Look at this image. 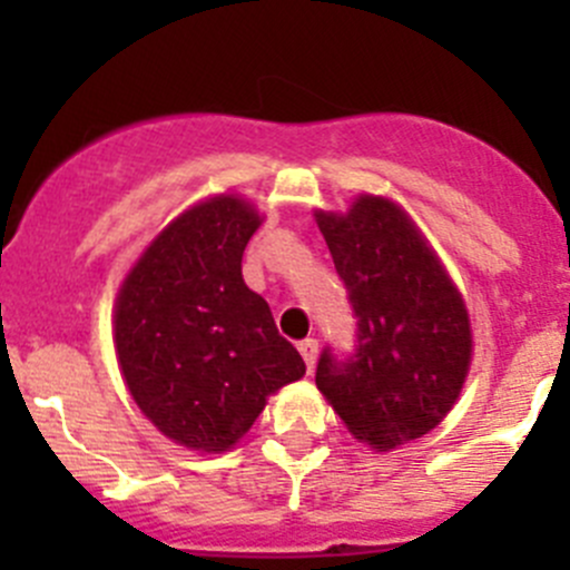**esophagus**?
Returning <instances> with one entry per match:
<instances>
[{
	"label": "esophagus",
	"mask_w": 570,
	"mask_h": 570,
	"mask_svg": "<svg viewBox=\"0 0 570 570\" xmlns=\"http://www.w3.org/2000/svg\"><path fill=\"white\" fill-rule=\"evenodd\" d=\"M297 350H301L303 361H306L308 372H312V370H314V364H317V350H320L317 338H303V342L297 344Z\"/></svg>",
	"instance_id": "34e87169"
}]
</instances>
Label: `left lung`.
Here are the masks:
<instances>
[{
	"mask_svg": "<svg viewBox=\"0 0 570 570\" xmlns=\"http://www.w3.org/2000/svg\"><path fill=\"white\" fill-rule=\"evenodd\" d=\"M317 226L347 289L355 344L322 350L317 389L350 433L386 452L422 439L450 413L471 358L469 314L405 212L364 195Z\"/></svg>",
	"mask_w": 570,
	"mask_h": 570,
	"instance_id": "8db88e82",
	"label": "left lung"
}]
</instances>
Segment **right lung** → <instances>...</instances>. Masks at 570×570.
<instances>
[{
  "label": "right lung",
  "instance_id": "1",
  "mask_svg": "<svg viewBox=\"0 0 570 570\" xmlns=\"http://www.w3.org/2000/svg\"><path fill=\"white\" fill-rule=\"evenodd\" d=\"M258 215L234 195L176 217L115 306V350L140 411L176 444L226 452L273 392L306 375L267 301L243 281Z\"/></svg>",
  "mask_w": 570,
  "mask_h": 570
}]
</instances>
